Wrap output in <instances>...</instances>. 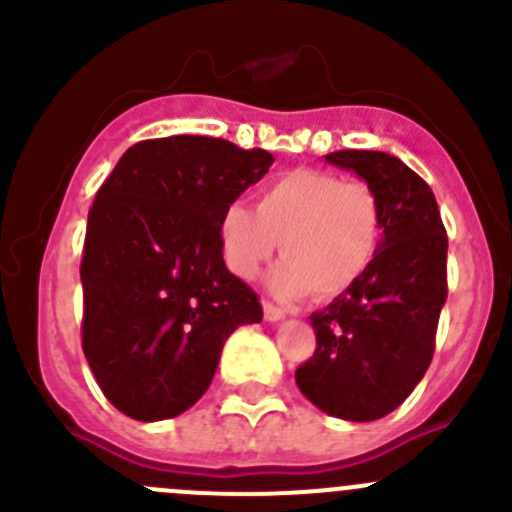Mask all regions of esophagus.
Returning <instances> with one entry per match:
<instances>
[{
  "instance_id": "34e87169",
  "label": "esophagus",
  "mask_w": 512,
  "mask_h": 512,
  "mask_svg": "<svg viewBox=\"0 0 512 512\" xmlns=\"http://www.w3.org/2000/svg\"><path fill=\"white\" fill-rule=\"evenodd\" d=\"M262 312H265L267 322H280V319H285V309L275 307L272 302H262Z\"/></svg>"
}]
</instances>
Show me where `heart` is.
Segmentation results:
<instances>
[{
  "instance_id": "obj_1",
  "label": "heart",
  "mask_w": 512,
  "mask_h": 512,
  "mask_svg": "<svg viewBox=\"0 0 512 512\" xmlns=\"http://www.w3.org/2000/svg\"><path fill=\"white\" fill-rule=\"evenodd\" d=\"M225 265L242 280L257 275L280 242L285 260L270 272V289L297 299H332L366 275L384 235L374 190L324 170H289L257 195L255 210L227 205L218 225Z\"/></svg>"
}]
</instances>
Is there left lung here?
I'll return each instance as SVG.
<instances>
[{
	"label": "left lung",
	"mask_w": 512,
	"mask_h": 512,
	"mask_svg": "<svg viewBox=\"0 0 512 512\" xmlns=\"http://www.w3.org/2000/svg\"><path fill=\"white\" fill-rule=\"evenodd\" d=\"M324 160L374 190L384 235L366 275L309 317L317 349L294 379L324 414L376 421L404 404L431 364L448 237L431 188L396 156L337 151Z\"/></svg>",
	"instance_id": "obj_1"
}]
</instances>
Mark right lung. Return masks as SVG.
Wrapping results in <instances>:
<instances>
[{"mask_svg":"<svg viewBox=\"0 0 512 512\" xmlns=\"http://www.w3.org/2000/svg\"><path fill=\"white\" fill-rule=\"evenodd\" d=\"M275 163L208 136L136 143L98 188L86 227L81 344L106 399L136 421L188 411L257 294L225 267L218 225Z\"/></svg>","mask_w":512,"mask_h":512,"instance_id":"right-lung-1","label":"right lung"}]
</instances>
